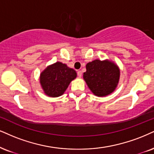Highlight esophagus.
<instances>
[{"label":"esophagus","instance_id":"obj_1","mask_svg":"<svg viewBox=\"0 0 154 154\" xmlns=\"http://www.w3.org/2000/svg\"><path fill=\"white\" fill-rule=\"evenodd\" d=\"M77 74H78V76H79V78H81V76H82V72H81V71H78Z\"/></svg>","mask_w":154,"mask_h":154}]
</instances>
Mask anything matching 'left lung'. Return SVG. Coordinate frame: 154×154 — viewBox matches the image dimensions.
<instances>
[{"label": "left lung", "instance_id": "obj_1", "mask_svg": "<svg viewBox=\"0 0 154 154\" xmlns=\"http://www.w3.org/2000/svg\"><path fill=\"white\" fill-rule=\"evenodd\" d=\"M120 71L118 66L109 60H95L86 65L83 79L88 88L98 96L111 94L119 83Z\"/></svg>", "mask_w": 154, "mask_h": 154}]
</instances>
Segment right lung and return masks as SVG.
<instances>
[{
  "instance_id": "add662e5",
  "label": "right lung",
  "mask_w": 154,
  "mask_h": 154,
  "mask_svg": "<svg viewBox=\"0 0 154 154\" xmlns=\"http://www.w3.org/2000/svg\"><path fill=\"white\" fill-rule=\"evenodd\" d=\"M76 75L75 70L68 68L66 64L56 62L41 73L40 82L47 96L58 97L65 92L69 83Z\"/></svg>"
}]
</instances>
